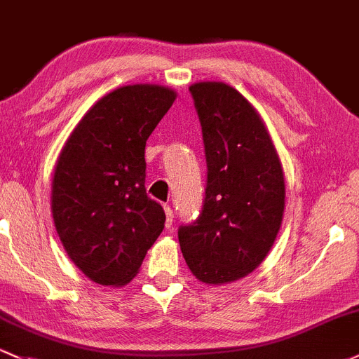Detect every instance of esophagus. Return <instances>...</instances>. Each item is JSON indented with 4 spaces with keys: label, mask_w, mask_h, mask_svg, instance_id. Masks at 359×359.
Returning <instances> with one entry per match:
<instances>
[{
    "label": "esophagus",
    "mask_w": 359,
    "mask_h": 359,
    "mask_svg": "<svg viewBox=\"0 0 359 359\" xmlns=\"http://www.w3.org/2000/svg\"><path fill=\"white\" fill-rule=\"evenodd\" d=\"M165 210V227H172V222H175V210H172L171 205H165L164 207Z\"/></svg>",
    "instance_id": "34e87169"
}]
</instances>
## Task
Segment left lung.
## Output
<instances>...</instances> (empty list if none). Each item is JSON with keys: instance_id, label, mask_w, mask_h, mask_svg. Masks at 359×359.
<instances>
[{"instance_id": "obj_1", "label": "left lung", "mask_w": 359, "mask_h": 359, "mask_svg": "<svg viewBox=\"0 0 359 359\" xmlns=\"http://www.w3.org/2000/svg\"><path fill=\"white\" fill-rule=\"evenodd\" d=\"M202 126L207 183L198 217L178 229L188 267L205 284L245 277L262 264L284 212L283 165L252 104L233 87H190Z\"/></svg>"}]
</instances>
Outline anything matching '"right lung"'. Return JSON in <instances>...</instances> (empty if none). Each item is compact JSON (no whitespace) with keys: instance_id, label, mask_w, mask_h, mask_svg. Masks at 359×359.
<instances>
[{"instance_id":"right-lung-1","label":"right lung","mask_w":359,"mask_h":359,"mask_svg":"<svg viewBox=\"0 0 359 359\" xmlns=\"http://www.w3.org/2000/svg\"><path fill=\"white\" fill-rule=\"evenodd\" d=\"M171 88L128 86L104 95L56 163L53 219L68 257L102 286H123L163 233V205L145 190V142L175 102Z\"/></svg>"}]
</instances>
